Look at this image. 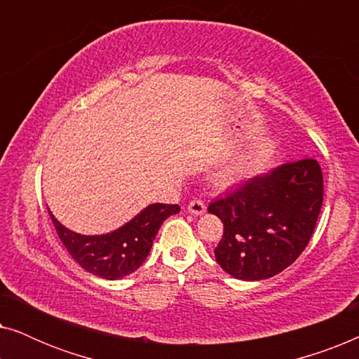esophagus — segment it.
<instances>
[{
  "instance_id": "esophagus-1",
  "label": "esophagus",
  "mask_w": 359,
  "mask_h": 359,
  "mask_svg": "<svg viewBox=\"0 0 359 359\" xmlns=\"http://www.w3.org/2000/svg\"><path fill=\"white\" fill-rule=\"evenodd\" d=\"M188 210L194 215H201V214L205 212V204L201 199H193L188 205Z\"/></svg>"
}]
</instances>
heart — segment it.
I'll return each mask as SVG.
<instances>
[{"mask_svg": "<svg viewBox=\"0 0 359 359\" xmlns=\"http://www.w3.org/2000/svg\"><path fill=\"white\" fill-rule=\"evenodd\" d=\"M235 171H225V173L222 175V181L224 183H230V181H233L235 180Z\"/></svg>", "mask_w": 359, "mask_h": 359, "instance_id": "1", "label": "heart"}]
</instances>
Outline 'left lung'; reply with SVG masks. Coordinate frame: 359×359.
I'll list each match as a JSON object with an SVG mask.
<instances>
[{
  "mask_svg": "<svg viewBox=\"0 0 359 359\" xmlns=\"http://www.w3.org/2000/svg\"><path fill=\"white\" fill-rule=\"evenodd\" d=\"M322 201V168L309 156L250 178L209 204L224 224L215 259L243 281L281 273L306 250Z\"/></svg>",
  "mask_w": 359,
  "mask_h": 359,
  "instance_id": "obj_1",
  "label": "left lung"
}]
</instances>
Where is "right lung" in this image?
Here are the masks:
<instances>
[{
    "label": "right lung",
    "mask_w": 359,
    "mask_h": 359,
    "mask_svg": "<svg viewBox=\"0 0 359 359\" xmlns=\"http://www.w3.org/2000/svg\"><path fill=\"white\" fill-rule=\"evenodd\" d=\"M178 212V204H150L130 222L104 235H80L63 227L52 214L50 217L62 243L83 269L104 279H119L140 268L163 220Z\"/></svg>",
    "instance_id": "add662e5"
}]
</instances>
